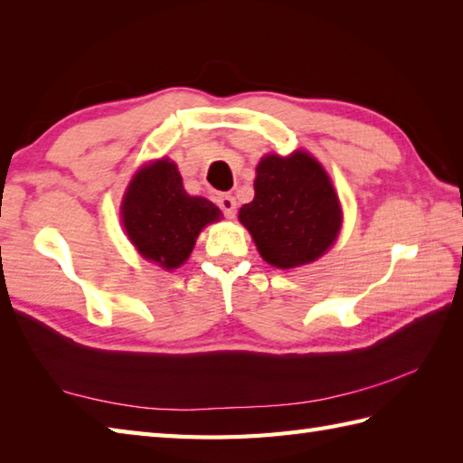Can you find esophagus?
Listing matches in <instances>:
<instances>
[{
    "mask_svg": "<svg viewBox=\"0 0 463 463\" xmlns=\"http://www.w3.org/2000/svg\"><path fill=\"white\" fill-rule=\"evenodd\" d=\"M216 203H219L221 211L224 213L226 219H234V214H237V201H234L232 194L222 193V194H219V199H216Z\"/></svg>",
    "mask_w": 463,
    "mask_h": 463,
    "instance_id": "34e87169",
    "label": "esophagus"
}]
</instances>
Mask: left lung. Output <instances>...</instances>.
I'll use <instances>...</instances> for the list:
<instances>
[{"label":"left lung","mask_w":463,"mask_h":463,"mask_svg":"<svg viewBox=\"0 0 463 463\" xmlns=\"http://www.w3.org/2000/svg\"><path fill=\"white\" fill-rule=\"evenodd\" d=\"M239 221L264 260L277 269H297L332 247L342 209L322 165L307 151H294L262 156L254 199L241 206Z\"/></svg>","instance_id":"8db88e82"}]
</instances>
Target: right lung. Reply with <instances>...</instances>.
Segmentation results:
<instances>
[{
  "label": "right lung",
  "instance_id": "obj_1",
  "mask_svg": "<svg viewBox=\"0 0 463 463\" xmlns=\"http://www.w3.org/2000/svg\"><path fill=\"white\" fill-rule=\"evenodd\" d=\"M219 206L183 189V176L169 159L141 166L127 186L121 222L145 260L173 270L191 257L206 224L221 221Z\"/></svg>",
  "mask_w": 463,
  "mask_h": 463
}]
</instances>
